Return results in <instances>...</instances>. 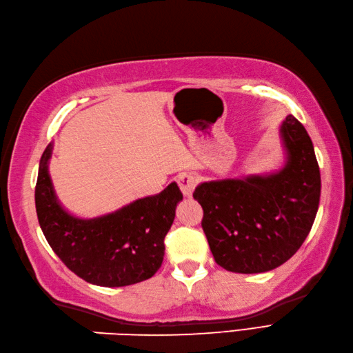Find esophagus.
Returning <instances> with one entry per match:
<instances>
[{"instance_id":"1","label":"esophagus","mask_w":353,"mask_h":353,"mask_svg":"<svg viewBox=\"0 0 353 353\" xmlns=\"http://www.w3.org/2000/svg\"><path fill=\"white\" fill-rule=\"evenodd\" d=\"M177 183L185 196H191L196 186V177L191 173H182L177 177Z\"/></svg>"}]
</instances>
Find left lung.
<instances>
[{"label":"left lung","mask_w":353,"mask_h":353,"mask_svg":"<svg viewBox=\"0 0 353 353\" xmlns=\"http://www.w3.org/2000/svg\"><path fill=\"white\" fill-rule=\"evenodd\" d=\"M280 170L203 182L194 198L213 258L232 273H265L295 255L318 213L321 173L304 126L288 114L279 128Z\"/></svg>","instance_id":"1"}]
</instances>
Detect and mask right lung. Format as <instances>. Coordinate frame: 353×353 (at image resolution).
Listing matches in <instances>:
<instances>
[{
    "label": "right lung",
    "mask_w": 353,
    "mask_h": 353,
    "mask_svg": "<svg viewBox=\"0 0 353 353\" xmlns=\"http://www.w3.org/2000/svg\"><path fill=\"white\" fill-rule=\"evenodd\" d=\"M52 152L49 143L39 165L35 209L53 252L74 274L97 286L119 288L150 279L164 259V239L183 200L177 183L112 213L79 218L61 204L53 188Z\"/></svg>",
    "instance_id": "right-lung-1"
}]
</instances>
